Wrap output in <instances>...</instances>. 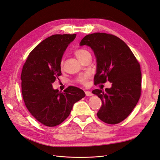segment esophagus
I'll return each mask as SVG.
<instances>
[{"label": "esophagus", "instance_id": "1", "mask_svg": "<svg viewBox=\"0 0 160 160\" xmlns=\"http://www.w3.org/2000/svg\"><path fill=\"white\" fill-rule=\"evenodd\" d=\"M85 93H86V96H88V97H90V96H92V95H93V93H92L91 92L88 91H85Z\"/></svg>", "mask_w": 160, "mask_h": 160}]
</instances>
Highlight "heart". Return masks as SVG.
Masks as SVG:
<instances>
[{
	"instance_id": "b5f03b06",
	"label": "heart",
	"mask_w": 160,
	"mask_h": 160,
	"mask_svg": "<svg viewBox=\"0 0 160 160\" xmlns=\"http://www.w3.org/2000/svg\"><path fill=\"white\" fill-rule=\"evenodd\" d=\"M74 54L76 56V57H77L80 62H82L83 59L86 58L88 55L90 54L89 52H88L87 50L81 49V48L76 50ZM63 63H64V61L62 59L60 62V67L61 69H62L63 67ZM89 77H90V75L88 73L83 74L79 76V77L77 79V82L80 83V84L86 86L87 84V81L89 78Z\"/></svg>"
}]
</instances>
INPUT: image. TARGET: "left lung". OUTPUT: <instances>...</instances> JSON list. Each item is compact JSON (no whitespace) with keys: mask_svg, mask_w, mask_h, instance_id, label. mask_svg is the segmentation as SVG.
I'll return each mask as SVG.
<instances>
[{"mask_svg":"<svg viewBox=\"0 0 160 160\" xmlns=\"http://www.w3.org/2000/svg\"><path fill=\"white\" fill-rule=\"evenodd\" d=\"M80 46H89L97 58L95 85L112 83L111 88L92 93L102 100L97 113L105 123L118 124L131 113L141 93V71L139 62L124 42L114 35L97 32L83 38Z\"/></svg>","mask_w":160,"mask_h":160,"instance_id":"left-lung-1","label":"left lung"}]
</instances>
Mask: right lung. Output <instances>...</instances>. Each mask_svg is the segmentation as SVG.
<instances>
[{
    "label": "right lung",
    "mask_w": 160,
    "mask_h": 160,
    "mask_svg": "<svg viewBox=\"0 0 160 160\" xmlns=\"http://www.w3.org/2000/svg\"><path fill=\"white\" fill-rule=\"evenodd\" d=\"M77 34H55L41 41L29 54L21 75L24 102L34 118L47 127L59 125L69 117L73 104L84 91L69 86L63 92L52 83L62 75L63 52Z\"/></svg>",
    "instance_id": "1"
}]
</instances>
